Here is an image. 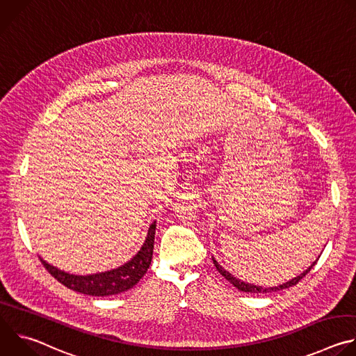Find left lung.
<instances>
[{"mask_svg": "<svg viewBox=\"0 0 356 356\" xmlns=\"http://www.w3.org/2000/svg\"><path fill=\"white\" fill-rule=\"evenodd\" d=\"M318 258H320V257H318ZM213 262H214V266L217 268V270H218L229 283H232V286L236 287L239 291H245V293H272V291H279V290L289 289V287L297 284L304 276H306V275L313 269V266L316 265L317 261H316L307 270H304V272H302L301 275H298L297 277H294V279H291V280H289V282H286V283H283V284H280V286H275V287H262V286H257V284L242 282L241 279H236L234 275H231L228 270H225L214 258H213Z\"/></svg>", "mask_w": 356, "mask_h": 356, "instance_id": "8db88e82", "label": "left lung"}]
</instances>
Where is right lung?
<instances>
[{"mask_svg":"<svg viewBox=\"0 0 356 356\" xmlns=\"http://www.w3.org/2000/svg\"><path fill=\"white\" fill-rule=\"evenodd\" d=\"M155 229H156V221L150 224L146 239L140 246V249L138 250L136 255L125 265L108 272L77 276L49 265L43 259H40V262L50 275L70 290H74L77 293H83L87 296H97V297L118 294L132 289L149 269L152 255H154Z\"/></svg>","mask_w":356,"mask_h":356,"instance_id":"1","label":"right lung"}]
</instances>
